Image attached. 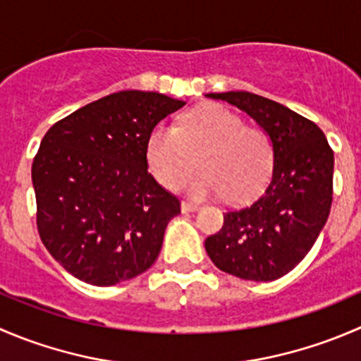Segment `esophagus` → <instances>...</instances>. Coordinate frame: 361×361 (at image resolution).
<instances>
[{"instance_id":"esophagus-1","label":"esophagus","mask_w":361,"mask_h":361,"mask_svg":"<svg viewBox=\"0 0 361 361\" xmlns=\"http://www.w3.org/2000/svg\"><path fill=\"white\" fill-rule=\"evenodd\" d=\"M199 206L194 204V202H181V212L183 213H192V212H197Z\"/></svg>"}]
</instances>
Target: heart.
<instances>
[{
  "mask_svg": "<svg viewBox=\"0 0 361 361\" xmlns=\"http://www.w3.org/2000/svg\"><path fill=\"white\" fill-rule=\"evenodd\" d=\"M199 159L202 173L187 183L194 197H222L245 202L268 183L274 148L259 128L243 127V120L219 104L192 109L180 127L160 123L149 132L146 160L153 176L174 188L192 173Z\"/></svg>",
  "mask_w": 361,
  "mask_h": 361,
  "instance_id": "obj_1",
  "label": "heart"
}]
</instances>
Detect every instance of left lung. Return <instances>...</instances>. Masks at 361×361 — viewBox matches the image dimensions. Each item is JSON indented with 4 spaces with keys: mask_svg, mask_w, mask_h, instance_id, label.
Listing matches in <instances>:
<instances>
[{
    "mask_svg": "<svg viewBox=\"0 0 361 361\" xmlns=\"http://www.w3.org/2000/svg\"><path fill=\"white\" fill-rule=\"evenodd\" d=\"M236 106L268 135L274 169L264 194L224 215L204 248L219 269L243 281L289 274L326 224L334 195V152L323 130L282 104L248 92L208 93Z\"/></svg>",
    "mask_w": 361,
    "mask_h": 361,
    "instance_id": "obj_1",
    "label": "left lung"
}]
</instances>
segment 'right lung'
Instances as JSON below:
<instances>
[{
	"mask_svg": "<svg viewBox=\"0 0 361 361\" xmlns=\"http://www.w3.org/2000/svg\"><path fill=\"white\" fill-rule=\"evenodd\" d=\"M183 100L127 90L52 125L31 167L37 226L79 281L114 286L157 261L180 201L148 173V135Z\"/></svg>",
	"mask_w": 361,
	"mask_h": 361,
	"instance_id": "obj_1",
	"label": "right lung"
}]
</instances>
